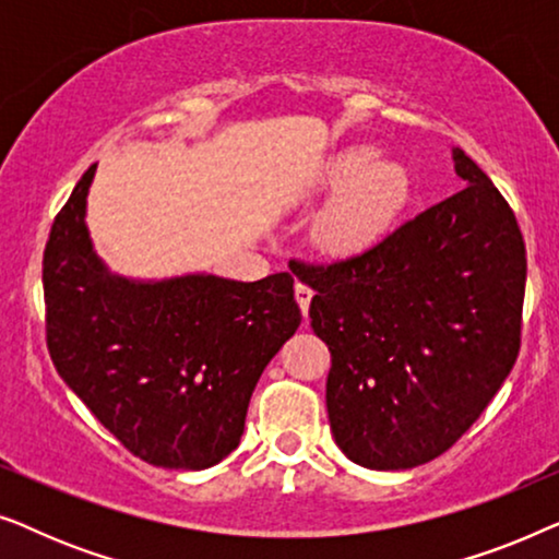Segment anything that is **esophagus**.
<instances>
[{
  "label": "esophagus",
  "instance_id": "34e87169",
  "mask_svg": "<svg viewBox=\"0 0 559 559\" xmlns=\"http://www.w3.org/2000/svg\"><path fill=\"white\" fill-rule=\"evenodd\" d=\"M295 300L300 305L302 316L308 318V308H310V300H312V289L308 285H302V282H295Z\"/></svg>",
  "mask_w": 559,
  "mask_h": 559
}]
</instances>
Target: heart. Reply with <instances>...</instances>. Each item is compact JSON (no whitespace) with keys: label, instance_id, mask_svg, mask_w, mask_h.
<instances>
[{"label":"heart","instance_id":"obj_1","mask_svg":"<svg viewBox=\"0 0 559 559\" xmlns=\"http://www.w3.org/2000/svg\"><path fill=\"white\" fill-rule=\"evenodd\" d=\"M333 186H348L323 216V241L333 251H358L384 231L407 195L404 173L373 163L366 150L350 152L331 167Z\"/></svg>","mask_w":559,"mask_h":559}]
</instances>
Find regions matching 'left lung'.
Instances as JSON below:
<instances>
[{
  "mask_svg": "<svg viewBox=\"0 0 559 559\" xmlns=\"http://www.w3.org/2000/svg\"><path fill=\"white\" fill-rule=\"evenodd\" d=\"M455 173L463 190L361 254L293 266L331 350L333 438L364 468H415L453 448L522 348V228L463 150Z\"/></svg>",
  "mask_w": 559,
  "mask_h": 559,
  "instance_id": "8db88e82",
  "label": "left lung"
}]
</instances>
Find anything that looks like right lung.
I'll use <instances>...</instances> for the list:
<instances>
[{
    "label": "right lung",
    "mask_w": 559,
    "mask_h": 559,
    "mask_svg": "<svg viewBox=\"0 0 559 559\" xmlns=\"http://www.w3.org/2000/svg\"><path fill=\"white\" fill-rule=\"evenodd\" d=\"M91 165L43 254L45 341L68 386L144 463L211 468L239 445L264 366L300 325L293 277H114L83 224Z\"/></svg>",
    "instance_id": "add662e5"
}]
</instances>
